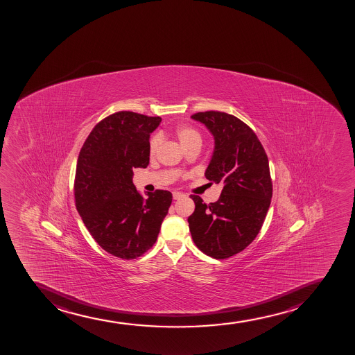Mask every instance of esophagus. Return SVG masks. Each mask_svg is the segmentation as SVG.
I'll list each match as a JSON object with an SVG mask.
<instances>
[{
	"label": "esophagus",
	"mask_w": 355,
	"mask_h": 355,
	"mask_svg": "<svg viewBox=\"0 0 355 355\" xmlns=\"http://www.w3.org/2000/svg\"><path fill=\"white\" fill-rule=\"evenodd\" d=\"M183 198L182 193H179V191H174V193H173V198H174V200H179V198Z\"/></svg>",
	"instance_id": "esophagus-1"
}]
</instances>
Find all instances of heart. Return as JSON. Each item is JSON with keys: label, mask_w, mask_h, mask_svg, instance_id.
Wrapping results in <instances>:
<instances>
[{"label": "heart", "mask_w": 355, "mask_h": 355, "mask_svg": "<svg viewBox=\"0 0 355 355\" xmlns=\"http://www.w3.org/2000/svg\"><path fill=\"white\" fill-rule=\"evenodd\" d=\"M174 135H175L176 140L179 141L183 150H188L189 147H193V146H201V135H200V132L196 131L193 127L179 126L176 128L175 132H174ZM159 146H160V139H159V137L152 139L150 145V153L152 157L157 154Z\"/></svg>", "instance_id": "heart-1"}]
</instances>
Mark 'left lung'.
I'll list each match as a JSON object with an SVG mask.
<instances>
[{"instance_id": "8db88e82", "label": "left lung", "mask_w": 355, "mask_h": 355, "mask_svg": "<svg viewBox=\"0 0 355 355\" xmlns=\"http://www.w3.org/2000/svg\"><path fill=\"white\" fill-rule=\"evenodd\" d=\"M214 138V150L205 175L220 183L216 202L205 205L191 195L195 211L188 217L195 245L215 259L244 250L261 230L272 198L269 160L257 135L239 118L208 111L191 116Z\"/></svg>"}]
</instances>
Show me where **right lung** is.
I'll return each instance as SVG.
<instances>
[{"mask_svg":"<svg viewBox=\"0 0 355 355\" xmlns=\"http://www.w3.org/2000/svg\"><path fill=\"white\" fill-rule=\"evenodd\" d=\"M160 123V116L114 113L94 127L79 153L76 207L94 241L116 257L135 259L153 247L172 203L171 191L145 198L133 183V169L150 164V135Z\"/></svg>","mask_w":355,"mask_h":355,"instance_id":"obj_1","label":"right lung"}]
</instances>
